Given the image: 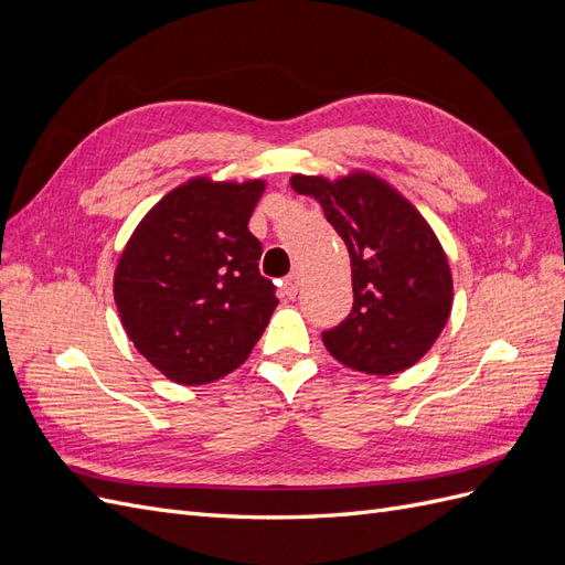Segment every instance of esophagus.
<instances>
[{
  "instance_id": "34e87169",
  "label": "esophagus",
  "mask_w": 565,
  "mask_h": 565,
  "mask_svg": "<svg viewBox=\"0 0 565 565\" xmlns=\"http://www.w3.org/2000/svg\"><path fill=\"white\" fill-rule=\"evenodd\" d=\"M299 292V273H289V276L282 280V295L295 299Z\"/></svg>"
}]
</instances>
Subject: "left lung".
Returning <instances> with one entry per match:
<instances>
[{
  "label": "left lung",
  "mask_w": 565,
  "mask_h": 565,
  "mask_svg": "<svg viewBox=\"0 0 565 565\" xmlns=\"http://www.w3.org/2000/svg\"><path fill=\"white\" fill-rule=\"evenodd\" d=\"M349 247L353 309L322 344L341 365L396 374L434 347L452 309L448 256L424 216L382 179L355 172L328 181L295 174Z\"/></svg>",
  "instance_id": "left-lung-1"
}]
</instances>
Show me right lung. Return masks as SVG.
<instances>
[{"instance_id": "right-lung-1", "label": "right lung", "mask_w": 565, "mask_h": 565, "mask_svg": "<svg viewBox=\"0 0 565 565\" xmlns=\"http://www.w3.org/2000/svg\"><path fill=\"white\" fill-rule=\"evenodd\" d=\"M262 193L264 181H188L143 216L119 256L113 292L127 337L177 384L241 367L276 311L262 243L247 228Z\"/></svg>"}]
</instances>
